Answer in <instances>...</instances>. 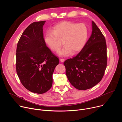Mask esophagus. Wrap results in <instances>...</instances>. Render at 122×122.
<instances>
[{
	"instance_id": "1",
	"label": "esophagus",
	"mask_w": 122,
	"mask_h": 122,
	"mask_svg": "<svg viewBox=\"0 0 122 122\" xmlns=\"http://www.w3.org/2000/svg\"><path fill=\"white\" fill-rule=\"evenodd\" d=\"M65 61V59L64 58H60V61L61 62H64Z\"/></svg>"
}]
</instances>
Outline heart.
<instances>
[{
    "mask_svg": "<svg viewBox=\"0 0 122 122\" xmlns=\"http://www.w3.org/2000/svg\"><path fill=\"white\" fill-rule=\"evenodd\" d=\"M88 35V31L84 24H77L66 21L56 25L53 30L48 31L45 41L49 48L57 51L62 46L63 40L64 47L59 52L61 56H67L71 52L75 54L84 47Z\"/></svg>",
    "mask_w": 122,
    "mask_h": 122,
    "instance_id": "1",
    "label": "heart"
}]
</instances>
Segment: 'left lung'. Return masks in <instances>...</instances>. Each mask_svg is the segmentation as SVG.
<instances>
[{
  "mask_svg": "<svg viewBox=\"0 0 122 122\" xmlns=\"http://www.w3.org/2000/svg\"><path fill=\"white\" fill-rule=\"evenodd\" d=\"M64 65L71 83L80 90L90 89L102 80L107 65L105 37L92 21V32L80 53L66 60Z\"/></svg>",
  "mask_w": 122,
  "mask_h": 122,
  "instance_id": "obj_1",
  "label": "left lung"
}]
</instances>
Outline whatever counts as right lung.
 Wrapping results in <instances>:
<instances>
[{"label": "right lung", "instance_id": "right-lung-1", "mask_svg": "<svg viewBox=\"0 0 122 122\" xmlns=\"http://www.w3.org/2000/svg\"><path fill=\"white\" fill-rule=\"evenodd\" d=\"M46 21L31 24L17 45L16 69L22 84L29 91L43 94L53 84V74L59 59L46 46L43 33Z\"/></svg>", "mask_w": 122, "mask_h": 122}]
</instances>
